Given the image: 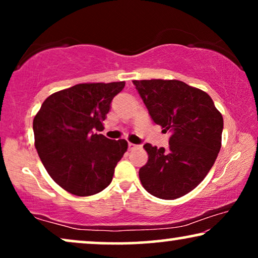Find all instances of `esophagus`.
I'll use <instances>...</instances> for the list:
<instances>
[{"label":"esophagus","mask_w":258,"mask_h":258,"mask_svg":"<svg viewBox=\"0 0 258 258\" xmlns=\"http://www.w3.org/2000/svg\"><path fill=\"white\" fill-rule=\"evenodd\" d=\"M128 147H129V149L132 150V149H135V148H137L139 146H137V144H134V143H128Z\"/></svg>","instance_id":"esophagus-1"}]
</instances>
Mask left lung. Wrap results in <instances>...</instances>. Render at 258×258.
I'll use <instances>...</instances> for the list:
<instances>
[{
  "instance_id": "left-lung-1",
  "label": "left lung",
  "mask_w": 258,
  "mask_h": 258,
  "mask_svg": "<svg viewBox=\"0 0 258 258\" xmlns=\"http://www.w3.org/2000/svg\"><path fill=\"white\" fill-rule=\"evenodd\" d=\"M153 121L171 134L169 149L143 146L148 162L140 169L143 188L175 200L203 181L221 149L223 117L204 91L177 80L133 81Z\"/></svg>"
}]
</instances>
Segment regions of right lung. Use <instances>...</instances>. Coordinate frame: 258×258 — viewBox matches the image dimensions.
Wrapping results in <instances>:
<instances>
[{
  "mask_svg": "<svg viewBox=\"0 0 258 258\" xmlns=\"http://www.w3.org/2000/svg\"><path fill=\"white\" fill-rule=\"evenodd\" d=\"M124 82L82 83L52 94L34 117L35 147L45 170L76 196H90L111 183L115 167L128 149L125 140L96 132Z\"/></svg>",
  "mask_w": 258,
  "mask_h": 258,
  "instance_id": "right-lung-1",
  "label": "right lung"
}]
</instances>
